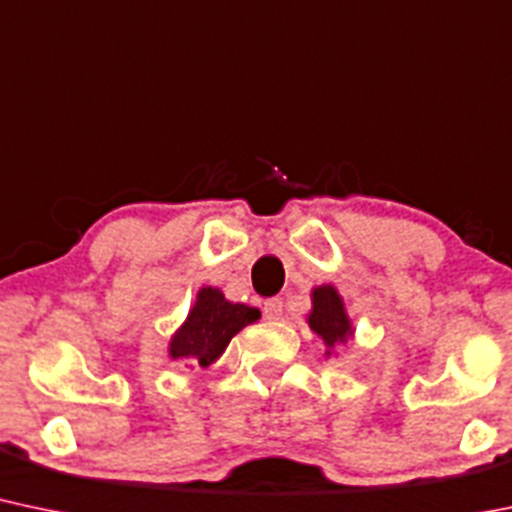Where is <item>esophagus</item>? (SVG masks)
Returning a JSON list of instances; mask_svg holds the SVG:
<instances>
[{
  "label": "esophagus",
  "instance_id": "obj_1",
  "mask_svg": "<svg viewBox=\"0 0 512 512\" xmlns=\"http://www.w3.org/2000/svg\"><path fill=\"white\" fill-rule=\"evenodd\" d=\"M262 311H265V318L269 320H279L284 313V301L282 299H269L265 301V306H262Z\"/></svg>",
  "mask_w": 512,
  "mask_h": 512
}]
</instances>
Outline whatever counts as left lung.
Listing matches in <instances>:
<instances>
[{
    "mask_svg": "<svg viewBox=\"0 0 512 512\" xmlns=\"http://www.w3.org/2000/svg\"><path fill=\"white\" fill-rule=\"evenodd\" d=\"M308 325L313 333L320 335L328 347H335L338 342H345L350 335V320L345 316L342 299L333 286H318L313 291V311L308 316Z\"/></svg>",
    "mask_w": 512,
    "mask_h": 512,
    "instance_id": "obj_1",
    "label": "left lung"
}]
</instances>
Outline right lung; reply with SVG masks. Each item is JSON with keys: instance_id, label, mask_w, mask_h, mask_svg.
Here are the masks:
<instances>
[{"instance_id": "right-lung-1", "label": "right lung", "mask_w": 512, "mask_h": 512, "mask_svg": "<svg viewBox=\"0 0 512 512\" xmlns=\"http://www.w3.org/2000/svg\"><path fill=\"white\" fill-rule=\"evenodd\" d=\"M260 318L257 308L245 306V303H230L213 286L199 291L196 303L189 313L187 323L179 328L170 342L172 359H189L199 367H209L213 359L223 355L230 338L255 323Z\"/></svg>"}]
</instances>
